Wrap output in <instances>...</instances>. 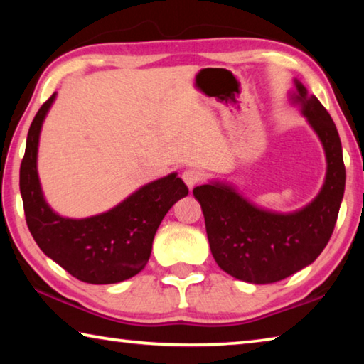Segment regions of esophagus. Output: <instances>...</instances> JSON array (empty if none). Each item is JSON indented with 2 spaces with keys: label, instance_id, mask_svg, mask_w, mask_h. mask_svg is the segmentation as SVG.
Segmentation results:
<instances>
[{
  "label": "esophagus",
  "instance_id": "34e87169",
  "mask_svg": "<svg viewBox=\"0 0 364 364\" xmlns=\"http://www.w3.org/2000/svg\"><path fill=\"white\" fill-rule=\"evenodd\" d=\"M181 178H183V181L186 183V186L189 188V189H193L197 183H200V180H202V176H200V173L197 170H194V168H188V170H184L183 171V175H181Z\"/></svg>",
  "mask_w": 364,
  "mask_h": 364
}]
</instances>
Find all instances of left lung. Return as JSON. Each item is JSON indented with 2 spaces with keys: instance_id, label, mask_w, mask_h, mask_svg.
<instances>
[{
  "instance_id": "1",
  "label": "left lung",
  "mask_w": 364,
  "mask_h": 364,
  "mask_svg": "<svg viewBox=\"0 0 364 364\" xmlns=\"http://www.w3.org/2000/svg\"><path fill=\"white\" fill-rule=\"evenodd\" d=\"M301 112L321 139L328 159L326 181L315 200L289 215L260 210L236 191L202 184L193 194L202 207L212 255L234 278L269 284L313 263L334 231L345 189V165L337 128L316 96L295 82Z\"/></svg>"
}]
</instances>
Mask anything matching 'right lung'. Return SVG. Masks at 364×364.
Segmentation results:
<instances>
[{
    "instance_id": "1",
    "label": "right lung",
    "mask_w": 364,
    "mask_h": 364,
    "mask_svg": "<svg viewBox=\"0 0 364 364\" xmlns=\"http://www.w3.org/2000/svg\"><path fill=\"white\" fill-rule=\"evenodd\" d=\"M54 97L36 112L21 164L27 226L38 247L73 278L90 284L125 281L146 267L160 221L176 200L188 196V186L171 173L146 184L106 213L83 220L59 217L45 202L36 173L41 123Z\"/></svg>"
}]
</instances>
